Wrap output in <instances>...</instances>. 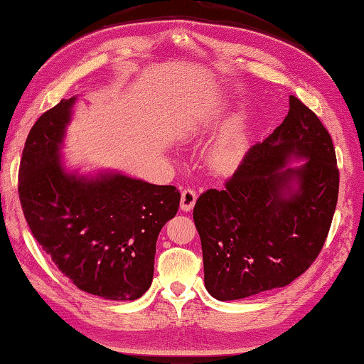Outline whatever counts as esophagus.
Here are the masks:
<instances>
[{"label":"esophagus","instance_id":"obj_1","mask_svg":"<svg viewBox=\"0 0 364 364\" xmlns=\"http://www.w3.org/2000/svg\"><path fill=\"white\" fill-rule=\"evenodd\" d=\"M196 198H198V194L194 189H191V188L184 189V191L181 193V203H180L183 211H191V209L194 208V204H196Z\"/></svg>","mask_w":364,"mask_h":364}]
</instances>
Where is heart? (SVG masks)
I'll return each mask as SVG.
<instances>
[{
    "label": "heart",
    "instance_id": "b5f03b06",
    "mask_svg": "<svg viewBox=\"0 0 364 364\" xmlns=\"http://www.w3.org/2000/svg\"><path fill=\"white\" fill-rule=\"evenodd\" d=\"M245 153V136L240 127V119H235L219 140L214 150V161L221 168H234L239 165Z\"/></svg>",
    "mask_w": 364,
    "mask_h": 364
}]
</instances>
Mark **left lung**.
Instances as JSON below:
<instances>
[{
  "mask_svg": "<svg viewBox=\"0 0 364 364\" xmlns=\"http://www.w3.org/2000/svg\"><path fill=\"white\" fill-rule=\"evenodd\" d=\"M289 114L245 153L224 189L198 198L204 285L218 300L280 289L300 277L323 247L340 173L330 133L290 95ZM307 161L285 168L291 159Z\"/></svg>",
  "mask_w": 364,
  "mask_h": 364,
  "instance_id": "obj_1",
  "label": "left lung"
}]
</instances>
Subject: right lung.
Masks as SVG:
<instances>
[{
	"instance_id": "obj_1",
	"label": "right lung",
	"mask_w": 364,
	"mask_h": 364,
	"mask_svg": "<svg viewBox=\"0 0 364 364\" xmlns=\"http://www.w3.org/2000/svg\"><path fill=\"white\" fill-rule=\"evenodd\" d=\"M75 97L44 112L19 165L24 218L55 267L77 289L107 300H136L150 289L156 239L175 218L180 193L122 173L65 171L60 161Z\"/></svg>"
}]
</instances>
